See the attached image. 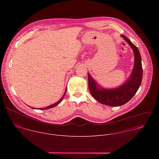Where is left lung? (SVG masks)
<instances>
[{"label": "left lung", "mask_w": 159, "mask_h": 159, "mask_svg": "<svg viewBox=\"0 0 159 159\" xmlns=\"http://www.w3.org/2000/svg\"><path fill=\"white\" fill-rule=\"evenodd\" d=\"M131 47L134 54V66L129 78L120 86L106 89L99 85L88 73L89 88L91 95L99 103L110 107H119L128 102L138 90L143 78L141 57L139 51L125 35H120Z\"/></svg>", "instance_id": "left-lung-1"}]
</instances>
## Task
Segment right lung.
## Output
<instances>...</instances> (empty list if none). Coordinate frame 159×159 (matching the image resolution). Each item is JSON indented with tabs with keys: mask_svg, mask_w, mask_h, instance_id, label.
I'll list each match as a JSON object with an SVG mask.
<instances>
[{
	"mask_svg": "<svg viewBox=\"0 0 159 159\" xmlns=\"http://www.w3.org/2000/svg\"><path fill=\"white\" fill-rule=\"evenodd\" d=\"M66 91H67V88H66V91H65V92H64V95H62V97H61V98L59 100H58L57 102H56V103H54V104H52V105H49V106H48V107H45V108H40V110H48V109H50V108H54V107H56L57 105H58L61 102H62V100H63V98H64V96H65V95H66ZM30 108H32V109H36L35 108H33V107H30Z\"/></svg>",
	"mask_w": 159,
	"mask_h": 159,
	"instance_id": "1",
	"label": "right lung"
}]
</instances>
